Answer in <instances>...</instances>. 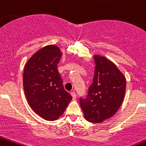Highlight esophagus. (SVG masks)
Listing matches in <instances>:
<instances>
[{
    "instance_id": "esophagus-1",
    "label": "esophagus",
    "mask_w": 146,
    "mask_h": 146,
    "mask_svg": "<svg viewBox=\"0 0 146 146\" xmlns=\"http://www.w3.org/2000/svg\"><path fill=\"white\" fill-rule=\"evenodd\" d=\"M71 95H72V96H73V100H75L76 98V94L75 92H71Z\"/></svg>"
}]
</instances>
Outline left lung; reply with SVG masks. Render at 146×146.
Masks as SVG:
<instances>
[{"label": "left lung", "instance_id": "left-lung-1", "mask_svg": "<svg viewBox=\"0 0 146 146\" xmlns=\"http://www.w3.org/2000/svg\"><path fill=\"white\" fill-rule=\"evenodd\" d=\"M93 82L86 98H80L84 119L100 123L111 118L122 105L126 92V78L117 66L105 57L94 55Z\"/></svg>", "mask_w": 146, "mask_h": 146}]
</instances>
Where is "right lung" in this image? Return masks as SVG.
<instances>
[{
  "instance_id": "obj_1",
  "label": "right lung",
  "mask_w": 146,
  "mask_h": 146,
  "mask_svg": "<svg viewBox=\"0 0 146 146\" xmlns=\"http://www.w3.org/2000/svg\"><path fill=\"white\" fill-rule=\"evenodd\" d=\"M62 54L57 46L48 45L35 52L24 66L23 84L27 103L47 121L62 115L73 99L63 87L58 70Z\"/></svg>"
}]
</instances>
